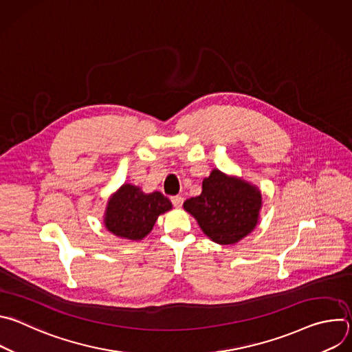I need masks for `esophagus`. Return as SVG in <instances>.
Segmentation results:
<instances>
[{"mask_svg":"<svg viewBox=\"0 0 352 352\" xmlns=\"http://www.w3.org/2000/svg\"><path fill=\"white\" fill-rule=\"evenodd\" d=\"M171 202H173V205H174L177 209H179V208L182 206V204H184V197H182V196H173V197H171Z\"/></svg>","mask_w":352,"mask_h":352,"instance_id":"obj_1","label":"esophagus"}]
</instances>
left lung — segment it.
I'll return each mask as SVG.
<instances>
[{"label":"left lung","instance_id":"8db88e82","mask_svg":"<svg viewBox=\"0 0 352 352\" xmlns=\"http://www.w3.org/2000/svg\"><path fill=\"white\" fill-rule=\"evenodd\" d=\"M262 193L242 178L213 170L202 193L184 202V209L216 243L231 245L252 232L259 220Z\"/></svg>","mask_w":352,"mask_h":352}]
</instances>
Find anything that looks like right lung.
Masks as SVG:
<instances>
[{
    "label": "right lung",
    "mask_w": 352,
    "mask_h": 352,
    "mask_svg": "<svg viewBox=\"0 0 352 352\" xmlns=\"http://www.w3.org/2000/svg\"><path fill=\"white\" fill-rule=\"evenodd\" d=\"M171 209V202L163 193H144L139 186L124 184L109 199L104 226L120 238L140 241L153 230L157 217Z\"/></svg>",
    "instance_id": "add662e5"
}]
</instances>
